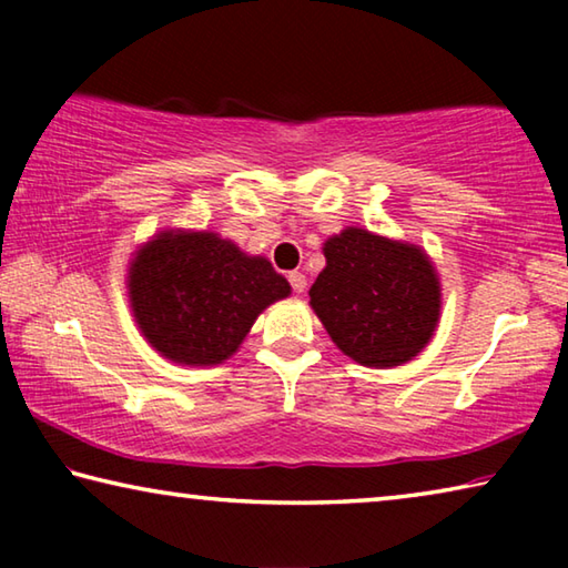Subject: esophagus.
I'll return each mask as SVG.
<instances>
[{
	"label": "esophagus",
	"mask_w": 568,
	"mask_h": 568,
	"mask_svg": "<svg viewBox=\"0 0 568 568\" xmlns=\"http://www.w3.org/2000/svg\"><path fill=\"white\" fill-rule=\"evenodd\" d=\"M287 281H291V287H293L295 293H303V291H305V285H307L305 275H303V273H297V271H293L291 275H287Z\"/></svg>",
	"instance_id": "esophagus-1"
}]
</instances>
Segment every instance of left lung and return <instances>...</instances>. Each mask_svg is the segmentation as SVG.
<instances>
[{"mask_svg": "<svg viewBox=\"0 0 568 568\" xmlns=\"http://www.w3.org/2000/svg\"><path fill=\"white\" fill-rule=\"evenodd\" d=\"M311 307L333 343L368 368L408 363L434 338L440 283L418 245L345 227L323 243Z\"/></svg>", "mask_w": 568, "mask_h": 568, "instance_id": "obj_1", "label": "left lung"}]
</instances>
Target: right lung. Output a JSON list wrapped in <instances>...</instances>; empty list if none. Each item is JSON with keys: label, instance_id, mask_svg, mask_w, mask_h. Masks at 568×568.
<instances>
[{"label": "right lung", "instance_id": "obj_1", "mask_svg": "<svg viewBox=\"0 0 568 568\" xmlns=\"http://www.w3.org/2000/svg\"><path fill=\"white\" fill-rule=\"evenodd\" d=\"M128 293L134 323L160 355L180 365H217L240 348L267 305L291 295V283L233 240L162 230L134 253Z\"/></svg>", "mask_w": 568, "mask_h": 568}]
</instances>
